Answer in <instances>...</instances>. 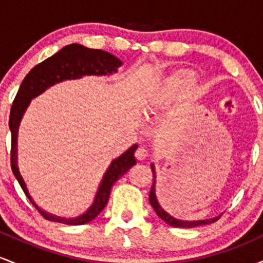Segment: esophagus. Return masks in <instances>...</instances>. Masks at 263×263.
I'll list each match as a JSON object with an SVG mask.
<instances>
[{
    "label": "esophagus",
    "instance_id": "esophagus-1",
    "mask_svg": "<svg viewBox=\"0 0 263 263\" xmlns=\"http://www.w3.org/2000/svg\"><path fill=\"white\" fill-rule=\"evenodd\" d=\"M147 155H148V153H147V149L144 148V147H142V146L138 147V148L136 149V152H135L136 158H137L138 161H143V159L147 157Z\"/></svg>",
    "mask_w": 263,
    "mask_h": 263
}]
</instances>
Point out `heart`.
I'll list each match as a JSON object with an SVG mask.
<instances>
[{
  "mask_svg": "<svg viewBox=\"0 0 263 263\" xmlns=\"http://www.w3.org/2000/svg\"><path fill=\"white\" fill-rule=\"evenodd\" d=\"M194 74L190 73V71H178V73L174 74L173 77L167 81V84L162 87L158 96H157V100L155 102H152V104H149V106L147 107L148 111L155 110L157 105L161 104V102L174 100V99L183 96L184 93L189 91V89L192 87L193 84H194Z\"/></svg>",
  "mask_w": 263,
  "mask_h": 263,
  "instance_id": "b5f03b06",
  "label": "heart"
}]
</instances>
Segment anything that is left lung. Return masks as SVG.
<instances>
[{
  "label": "left lung",
  "instance_id": "left-lung-1",
  "mask_svg": "<svg viewBox=\"0 0 263 263\" xmlns=\"http://www.w3.org/2000/svg\"><path fill=\"white\" fill-rule=\"evenodd\" d=\"M151 168H152V173H153V183H152V188H151V192H149V203L153 206V209H155L157 215H158L163 221L167 222L168 225L174 226V228H197V226H200V225H206V224H211V222H215L216 220L220 218V216H218V218L199 220V221H183V220H178L176 218H173V216H171L170 214L165 213V211L161 208V205L158 204V200H157V197H156V189H155L156 172H155V167H153V164L151 165Z\"/></svg>",
  "mask_w": 263,
  "mask_h": 263
}]
</instances>
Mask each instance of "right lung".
I'll return each mask as SVG.
<instances>
[{
    "mask_svg": "<svg viewBox=\"0 0 263 263\" xmlns=\"http://www.w3.org/2000/svg\"><path fill=\"white\" fill-rule=\"evenodd\" d=\"M121 60L112 54L104 52L100 49H90L80 44L66 45L58 53H55L50 58L45 59L44 62L39 63L26 75L18 89L16 98L12 104L10 112V129H11V168L14 177L17 178L21 188L25 192L26 197L34 205V208L39 211L45 220L55 222H63L66 225H83L91 221L101 213L102 209L106 206L108 198H110L111 188L123 174L127 172L132 165L136 164L135 151L137 144H134L128 148L121 157L111 163L108 170L105 173L104 179L99 186L98 194L90 209L84 215L77 219H63L50 215L42 209H39L37 204L33 201L29 195L28 190L22 176L17 167V134L20 121L25 114L27 106L33 98L39 95L54 85L55 83L69 79H79L84 75H107L117 71V68L121 65Z\"/></svg>",
    "mask_w": 263,
    "mask_h": 263,
    "instance_id": "1",
    "label": "right lung"
}]
</instances>
